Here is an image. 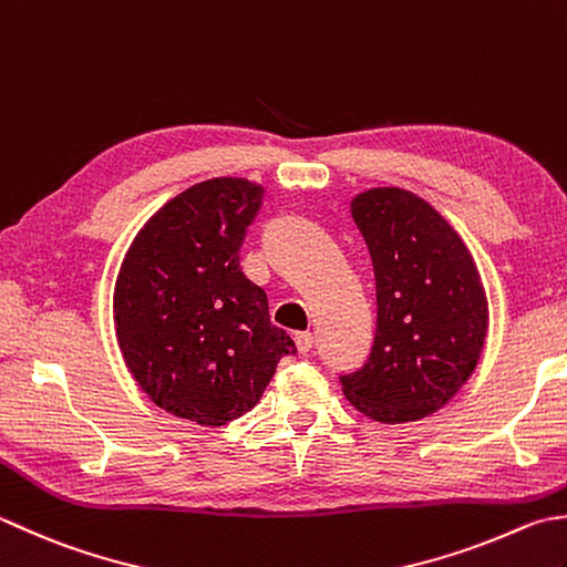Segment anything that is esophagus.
<instances>
[{
  "mask_svg": "<svg viewBox=\"0 0 567 567\" xmlns=\"http://www.w3.org/2000/svg\"><path fill=\"white\" fill-rule=\"evenodd\" d=\"M312 343H315V337L309 334V331H297V334H295V347H297L299 353L312 351Z\"/></svg>",
  "mask_w": 567,
  "mask_h": 567,
  "instance_id": "esophagus-1",
  "label": "esophagus"
}]
</instances>
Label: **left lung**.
Here are the masks:
<instances>
[{"label": "left lung", "instance_id": "obj_1", "mask_svg": "<svg viewBox=\"0 0 567 567\" xmlns=\"http://www.w3.org/2000/svg\"><path fill=\"white\" fill-rule=\"evenodd\" d=\"M351 216L371 252L379 321L369 361L341 391L375 423H413L447 405L480 363L482 275L447 218L408 188H365Z\"/></svg>", "mask_w": 567, "mask_h": 567}]
</instances>
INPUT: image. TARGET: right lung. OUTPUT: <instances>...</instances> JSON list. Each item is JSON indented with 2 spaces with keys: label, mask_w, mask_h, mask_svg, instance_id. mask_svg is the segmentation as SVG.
Instances as JSON below:
<instances>
[{
  "label": "right lung",
  "mask_w": 567,
  "mask_h": 567,
  "mask_svg": "<svg viewBox=\"0 0 567 567\" xmlns=\"http://www.w3.org/2000/svg\"><path fill=\"white\" fill-rule=\"evenodd\" d=\"M262 186L216 176L166 202L122 258L115 337L127 371L188 423L220 427L260 401L295 341L272 327L268 295L240 270L238 250Z\"/></svg>",
  "instance_id": "obj_1"
}]
</instances>
